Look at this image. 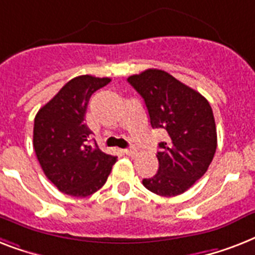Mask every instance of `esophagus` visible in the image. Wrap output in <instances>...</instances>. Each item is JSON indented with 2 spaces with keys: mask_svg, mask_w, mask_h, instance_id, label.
Segmentation results:
<instances>
[{
  "mask_svg": "<svg viewBox=\"0 0 255 255\" xmlns=\"http://www.w3.org/2000/svg\"><path fill=\"white\" fill-rule=\"evenodd\" d=\"M124 152H125L126 155L133 156V155H135V154H137L138 151L134 147H131V148H125V150H124Z\"/></svg>",
  "mask_w": 255,
  "mask_h": 255,
  "instance_id": "34e87169",
  "label": "esophagus"
}]
</instances>
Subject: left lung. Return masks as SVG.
<instances>
[{"label":"left lung","instance_id":"left-lung-1","mask_svg":"<svg viewBox=\"0 0 255 255\" xmlns=\"http://www.w3.org/2000/svg\"><path fill=\"white\" fill-rule=\"evenodd\" d=\"M128 81L143 99L152 129L167 133L156 154L158 172L142 183L159 196H178L207 172L215 156L217 131L211 105L166 71L150 68Z\"/></svg>","mask_w":255,"mask_h":255}]
</instances>
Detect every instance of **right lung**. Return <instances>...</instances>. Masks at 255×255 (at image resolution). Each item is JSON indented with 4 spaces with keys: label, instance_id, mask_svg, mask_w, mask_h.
Returning a JSON list of instances; mask_svg holds the SVG:
<instances>
[{
    "label": "right lung",
    "instance_id": "right-lung-1",
    "mask_svg": "<svg viewBox=\"0 0 255 255\" xmlns=\"http://www.w3.org/2000/svg\"><path fill=\"white\" fill-rule=\"evenodd\" d=\"M109 83V77H75L34 120L32 144L40 167L48 180L70 196L87 197L99 191L117 160L96 142L88 144L92 131L84 122L91 96Z\"/></svg>",
    "mask_w": 255,
    "mask_h": 255
}]
</instances>
